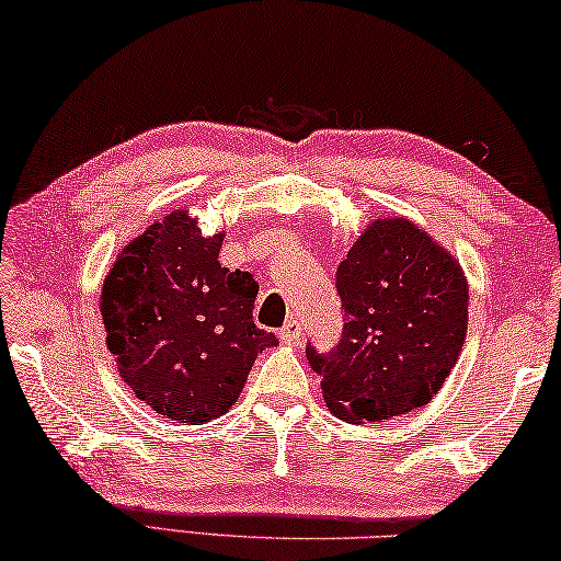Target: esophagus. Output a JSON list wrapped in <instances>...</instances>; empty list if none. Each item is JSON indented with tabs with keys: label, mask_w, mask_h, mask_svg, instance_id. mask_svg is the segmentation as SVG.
<instances>
[{
	"label": "esophagus",
	"mask_w": 561,
	"mask_h": 561,
	"mask_svg": "<svg viewBox=\"0 0 561 561\" xmlns=\"http://www.w3.org/2000/svg\"><path fill=\"white\" fill-rule=\"evenodd\" d=\"M278 335H280V340H283V342H296V340L302 335V322H300V320H296V318L288 320L286 325L280 328Z\"/></svg>",
	"instance_id": "esophagus-1"
}]
</instances>
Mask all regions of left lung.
<instances>
[{
	"instance_id": "8db88e82",
	"label": "left lung",
	"mask_w": 561,
	"mask_h": 561,
	"mask_svg": "<svg viewBox=\"0 0 561 561\" xmlns=\"http://www.w3.org/2000/svg\"><path fill=\"white\" fill-rule=\"evenodd\" d=\"M337 293V350L308 347L330 414L365 424L428 404L468 332V280L456 255L407 216H381L340 263Z\"/></svg>"
}]
</instances>
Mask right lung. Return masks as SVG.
Returning <instances> with one entry per match:
<instances>
[{
    "label": "right lung",
    "instance_id": "obj_1",
    "mask_svg": "<svg viewBox=\"0 0 561 561\" xmlns=\"http://www.w3.org/2000/svg\"><path fill=\"white\" fill-rule=\"evenodd\" d=\"M221 241L224 231L204 236L180 206L127 241L103 280L105 345L117 371L174 424L224 416L255 357L278 345L253 322V275L221 268Z\"/></svg>",
    "mask_w": 561,
    "mask_h": 561
}]
</instances>
